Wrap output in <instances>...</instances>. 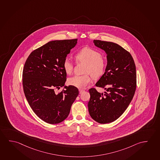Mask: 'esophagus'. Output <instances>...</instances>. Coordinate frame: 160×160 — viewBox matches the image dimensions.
I'll list each match as a JSON object with an SVG mask.
<instances>
[{
    "instance_id": "obj_1",
    "label": "esophagus",
    "mask_w": 160,
    "mask_h": 160,
    "mask_svg": "<svg viewBox=\"0 0 160 160\" xmlns=\"http://www.w3.org/2000/svg\"><path fill=\"white\" fill-rule=\"evenodd\" d=\"M84 92L83 89H79V94H81L82 93Z\"/></svg>"
}]
</instances>
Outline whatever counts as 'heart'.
Here are the masks:
<instances>
[{
    "mask_svg": "<svg viewBox=\"0 0 160 160\" xmlns=\"http://www.w3.org/2000/svg\"><path fill=\"white\" fill-rule=\"evenodd\" d=\"M78 62L87 63L85 69L86 74L82 76H74L68 79V83L78 88H85L92 82L91 74L94 78H98L104 74L106 62L102 57L101 53L94 49L85 47L78 51L75 55ZM64 70L66 73H72L73 69V64L71 59L67 57L63 63Z\"/></svg>",
    "mask_w": 160,
    "mask_h": 160,
    "instance_id": "obj_1",
    "label": "heart"
}]
</instances>
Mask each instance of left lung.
Listing matches in <instances>:
<instances>
[{
    "label": "left lung",
    "mask_w": 160,
    "mask_h": 160,
    "mask_svg": "<svg viewBox=\"0 0 160 160\" xmlns=\"http://www.w3.org/2000/svg\"><path fill=\"white\" fill-rule=\"evenodd\" d=\"M93 43L107 54L106 70L96 83L106 92L89 89L88 107L91 117L105 124L118 119L129 106L136 88V70L131 54L121 46L99 40Z\"/></svg>",
    "instance_id": "1"
}]
</instances>
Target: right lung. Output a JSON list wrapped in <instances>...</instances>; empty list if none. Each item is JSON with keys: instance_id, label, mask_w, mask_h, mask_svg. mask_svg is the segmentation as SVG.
Listing matches in <instances>:
<instances>
[{"instance_id": "add662e5", "label": "right lung", "mask_w": 160, "mask_h": 160, "mask_svg": "<svg viewBox=\"0 0 160 160\" xmlns=\"http://www.w3.org/2000/svg\"><path fill=\"white\" fill-rule=\"evenodd\" d=\"M77 39L50 41L33 51L23 71V90L28 103L36 115L49 124H57L68 116L79 94L76 87H64L67 73L64 59L76 46Z\"/></svg>"}]
</instances>
